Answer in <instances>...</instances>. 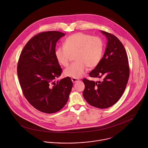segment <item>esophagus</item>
Wrapping results in <instances>:
<instances>
[{
    "mask_svg": "<svg viewBox=\"0 0 148 148\" xmlns=\"http://www.w3.org/2000/svg\"><path fill=\"white\" fill-rule=\"evenodd\" d=\"M71 80H72V81L73 83H77V82H78L79 81V79H75V78H72V79H71Z\"/></svg>",
    "mask_w": 148,
    "mask_h": 148,
    "instance_id": "34e87169",
    "label": "esophagus"
}]
</instances>
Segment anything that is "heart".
<instances>
[{
	"label": "heart",
	"mask_w": 148,
	"mask_h": 148,
	"mask_svg": "<svg viewBox=\"0 0 148 148\" xmlns=\"http://www.w3.org/2000/svg\"><path fill=\"white\" fill-rule=\"evenodd\" d=\"M103 50L104 44L101 38L79 32L68 37L64 46L56 48L55 56L59 63L67 66L72 55L76 54V62L65 69L64 73L66 76L78 79L86 73L88 66L94 68L99 65Z\"/></svg>",
	"instance_id": "b5f03b06"
}]
</instances>
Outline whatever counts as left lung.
Segmentation results:
<instances>
[{
  "instance_id": "obj_1",
  "label": "left lung",
  "mask_w": 148,
  "mask_h": 148,
  "mask_svg": "<svg viewBox=\"0 0 148 148\" xmlns=\"http://www.w3.org/2000/svg\"><path fill=\"white\" fill-rule=\"evenodd\" d=\"M108 42L100 63L89 73L92 77L103 78L95 82L83 79V95L90 106L106 109L115 104L124 92L129 77V66L125 49L114 35L101 31Z\"/></svg>"
}]
</instances>
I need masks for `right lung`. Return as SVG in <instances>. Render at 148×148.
Wrapping results in <instances>:
<instances>
[{
    "mask_svg": "<svg viewBox=\"0 0 148 148\" xmlns=\"http://www.w3.org/2000/svg\"><path fill=\"white\" fill-rule=\"evenodd\" d=\"M63 32H43L32 38L21 51L17 73L23 93L37 110L53 113L66 104L73 83L69 77L55 82L62 72L55 56L57 42Z\"/></svg>",
    "mask_w": 148,
    "mask_h": 148,
    "instance_id": "right-lung-1",
    "label": "right lung"
}]
</instances>
